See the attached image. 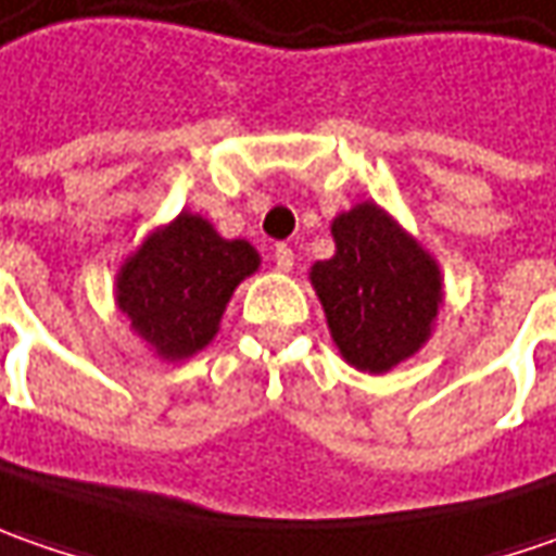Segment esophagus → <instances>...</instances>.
Instances as JSON below:
<instances>
[{"label": "esophagus", "mask_w": 556, "mask_h": 556, "mask_svg": "<svg viewBox=\"0 0 556 556\" xmlns=\"http://www.w3.org/2000/svg\"><path fill=\"white\" fill-rule=\"evenodd\" d=\"M275 266L281 268V271L293 268V250H290V244H275Z\"/></svg>", "instance_id": "obj_1"}]
</instances>
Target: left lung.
I'll return each instance as SVG.
<instances>
[{
    "instance_id": "obj_1",
    "label": "left lung",
    "mask_w": 556,
    "mask_h": 556,
    "mask_svg": "<svg viewBox=\"0 0 556 556\" xmlns=\"http://www.w3.org/2000/svg\"><path fill=\"white\" fill-rule=\"evenodd\" d=\"M331 231L337 253L312 266V285L333 343L358 371H390L430 337L442 303L437 263L377 203L337 216Z\"/></svg>"
}]
</instances>
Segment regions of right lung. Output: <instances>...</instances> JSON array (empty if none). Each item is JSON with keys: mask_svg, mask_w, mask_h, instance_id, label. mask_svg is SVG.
Here are the masks:
<instances>
[{"mask_svg": "<svg viewBox=\"0 0 556 556\" xmlns=\"http://www.w3.org/2000/svg\"><path fill=\"white\" fill-rule=\"evenodd\" d=\"M256 266L247 241H225L206 219L182 213L129 256L117 303L163 358H188L216 337L231 290Z\"/></svg>", "mask_w": 556, "mask_h": 556, "instance_id": "add662e5", "label": "right lung"}]
</instances>
